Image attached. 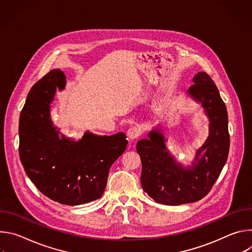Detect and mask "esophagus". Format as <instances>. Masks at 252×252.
Masks as SVG:
<instances>
[{
  "label": "esophagus",
  "mask_w": 252,
  "mask_h": 252,
  "mask_svg": "<svg viewBox=\"0 0 252 252\" xmlns=\"http://www.w3.org/2000/svg\"><path fill=\"white\" fill-rule=\"evenodd\" d=\"M140 133H141L140 128L137 126H130L126 131V134H127L128 138H130V139L137 138L140 135Z\"/></svg>",
  "instance_id": "obj_1"
}]
</instances>
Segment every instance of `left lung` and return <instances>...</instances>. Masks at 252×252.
<instances>
[{"label": "left lung", "instance_id": "obj_1", "mask_svg": "<svg viewBox=\"0 0 252 252\" xmlns=\"http://www.w3.org/2000/svg\"><path fill=\"white\" fill-rule=\"evenodd\" d=\"M192 81L188 94L201 103L209 120L208 137L197 150L192 165L185 168L176 162L158 128L149 133L150 139H140L136 145L142 166L141 187L158 203L179 205L200 200L217 182L228 157L230 140L225 103L204 71L197 73Z\"/></svg>", "mask_w": 252, "mask_h": 252}]
</instances>
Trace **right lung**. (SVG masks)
Listing matches in <instances>:
<instances>
[{"label": "right lung", "mask_w": 252, "mask_h": 252, "mask_svg": "<svg viewBox=\"0 0 252 252\" xmlns=\"http://www.w3.org/2000/svg\"><path fill=\"white\" fill-rule=\"evenodd\" d=\"M64 86L59 68L33 85L20 116L19 153L27 175L44 195L74 206L102 195L110 168L127 140L124 132L101 136L87 131L78 141L60 138L50 111L57 89Z\"/></svg>", "instance_id": "obj_1"}]
</instances>
